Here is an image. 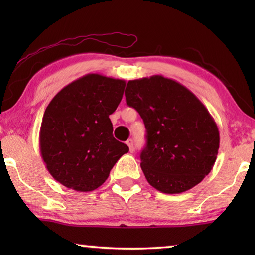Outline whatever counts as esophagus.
I'll list each match as a JSON object with an SVG mask.
<instances>
[{
  "mask_svg": "<svg viewBox=\"0 0 255 255\" xmlns=\"http://www.w3.org/2000/svg\"><path fill=\"white\" fill-rule=\"evenodd\" d=\"M127 145H128V147H129V149H130V152H133V140L132 139H128L127 141Z\"/></svg>",
  "mask_w": 255,
  "mask_h": 255,
  "instance_id": "esophagus-1",
  "label": "esophagus"
}]
</instances>
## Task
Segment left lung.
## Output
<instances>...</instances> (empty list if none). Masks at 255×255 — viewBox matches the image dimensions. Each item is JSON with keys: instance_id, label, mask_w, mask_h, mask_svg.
Here are the masks:
<instances>
[{"instance_id": "1", "label": "left lung", "mask_w": 255, "mask_h": 255, "mask_svg": "<svg viewBox=\"0 0 255 255\" xmlns=\"http://www.w3.org/2000/svg\"><path fill=\"white\" fill-rule=\"evenodd\" d=\"M125 96L145 124L140 166L147 182L170 195L200 183L217 158L219 131L199 99L162 75L129 81Z\"/></svg>"}]
</instances>
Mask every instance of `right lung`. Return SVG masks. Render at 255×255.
I'll return each instance as SVG.
<instances>
[{"label":"right lung","mask_w":255,"mask_h":255,"mask_svg":"<svg viewBox=\"0 0 255 255\" xmlns=\"http://www.w3.org/2000/svg\"><path fill=\"white\" fill-rule=\"evenodd\" d=\"M126 82L86 74L47 106L39 133L41 157L51 176L76 191L98 189L128 146L112 135L109 116L122 101Z\"/></svg>","instance_id":"add662e5"}]
</instances>
